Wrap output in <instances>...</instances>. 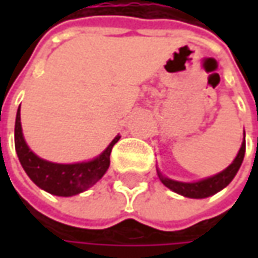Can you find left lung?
<instances>
[{
  "instance_id": "left-lung-1",
  "label": "left lung",
  "mask_w": 258,
  "mask_h": 258,
  "mask_svg": "<svg viewBox=\"0 0 258 258\" xmlns=\"http://www.w3.org/2000/svg\"><path fill=\"white\" fill-rule=\"evenodd\" d=\"M244 154H245V144L243 142L240 151H238V155L235 156L233 164L230 165L227 169H224L223 172L217 173V175H214L211 178L198 181V182H178V181H172V179L164 178L161 172H158V175H159V178H161V181H162L165 186L172 189L173 192L181 194V195L188 197V198H207L210 195H214L218 191H221L223 188H225L228 183L233 181L235 173L238 172L240 166L243 164Z\"/></svg>"
}]
</instances>
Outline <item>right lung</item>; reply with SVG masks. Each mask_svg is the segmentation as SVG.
<instances>
[{"label":"right lung","mask_w":258,"mask_h":258,"mask_svg":"<svg viewBox=\"0 0 258 258\" xmlns=\"http://www.w3.org/2000/svg\"><path fill=\"white\" fill-rule=\"evenodd\" d=\"M119 139L120 136H116L103 154L93 161L72 165L53 164L38 158L27 146L21 131L20 109L15 117V151L24 171L37 186L58 197H72L76 194L83 192L97 182L107 171L110 165L112 148Z\"/></svg>","instance_id":"1"}]
</instances>
